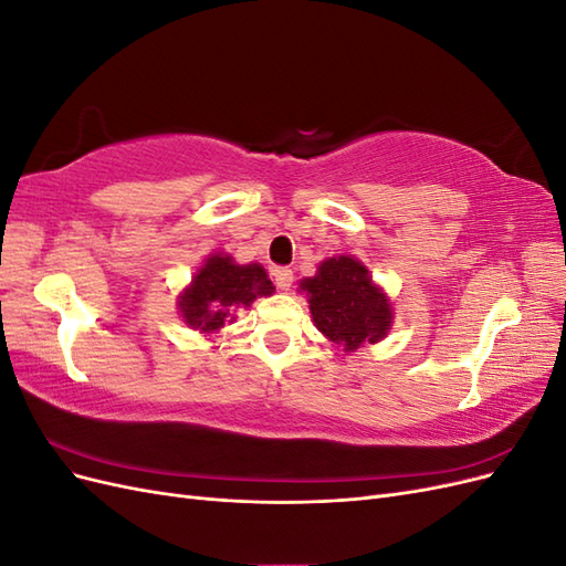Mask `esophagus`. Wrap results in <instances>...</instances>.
Listing matches in <instances>:
<instances>
[{
  "mask_svg": "<svg viewBox=\"0 0 566 566\" xmlns=\"http://www.w3.org/2000/svg\"><path fill=\"white\" fill-rule=\"evenodd\" d=\"M273 281H276V287H281V290H290L293 287V269H287V266H276L273 269Z\"/></svg>",
  "mask_w": 566,
  "mask_h": 566,
  "instance_id": "obj_1",
  "label": "esophagus"
}]
</instances>
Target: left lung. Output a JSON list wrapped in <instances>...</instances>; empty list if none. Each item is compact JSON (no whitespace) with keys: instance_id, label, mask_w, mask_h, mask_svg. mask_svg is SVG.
Segmentation results:
<instances>
[{"instance_id":"1","label":"left lung","mask_w":566,"mask_h":566,"mask_svg":"<svg viewBox=\"0 0 566 566\" xmlns=\"http://www.w3.org/2000/svg\"><path fill=\"white\" fill-rule=\"evenodd\" d=\"M300 287L310 297L316 328L335 345L354 352L368 342H378L391 325V306L373 285L368 269L354 256H333L318 266L314 279H304Z\"/></svg>"}]
</instances>
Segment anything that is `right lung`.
<instances>
[{"instance_id":"obj_1","label":"right lung","mask_w":566,"mask_h":566,"mask_svg":"<svg viewBox=\"0 0 566 566\" xmlns=\"http://www.w3.org/2000/svg\"><path fill=\"white\" fill-rule=\"evenodd\" d=\"M271 293L273 285L260 264L241 266L229 254H212L181 293L179 310L191 328L212 333L227 321L231 323L238 310H245L256 297Z\"/></svg>"}]
</instances>
